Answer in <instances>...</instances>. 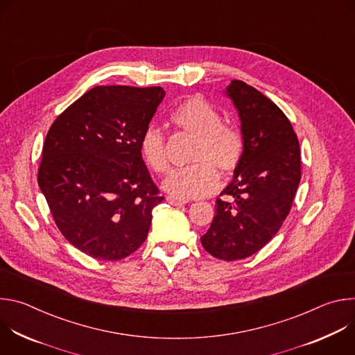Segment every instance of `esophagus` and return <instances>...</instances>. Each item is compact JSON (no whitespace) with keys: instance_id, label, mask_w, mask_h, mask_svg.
Here are the masks:
<instances>
[{"instance_id":"34e87169","label":"esophagus","mask_w":355,"mask_h":355,"mask_svg":"<svg viewBox=\"0 0 355 355\" xmlns=\"http://www.w3.org/2000/svg\"><path fill=\"white\" fill-rule=\"evenodd\" d=\"M167 202H170L171 205L174 207H181L187 204V199H181V198H175V196H167Z\"/></svg>"}]
</instances>
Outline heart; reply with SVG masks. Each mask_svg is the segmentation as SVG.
I'll return each mask as SVG.
<instances>
[{
    "label": "heart",
    "mask_w": 355,
    "mask_h": 355,
    "mask_svg": "<svg viewBox=\"0 0 355 355\" xmlns=\"http://www.w3.org/2000/svg\"><path fill=\"white\" fill-rule=\"evenodd\" d=\"M170 122L196 136L192 147L193 164L173 170L163 188L175 198H198L212 193L219 185V174H233L243 162L245 141L243 133L222 122L220 112L202 98H188L170 112ZM143 163L157 174L168 170L166 137L160 128L147 126L139 140Z\"/></svg>",
    "instance_id": "b5f03b06"
}]
</instances>
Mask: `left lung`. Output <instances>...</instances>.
I'll return each mask as SVG.
<instances>
[{"label":"left lung","mask_w":355,"mask_h":355,"mask_svg":"<svg viewBox=\"0 0 355 355\" xmlns=\"http://www.w3.org/2000/svg\"><path fill=\"white\" fill-rule=\"evenodd\" d=\"M241 122L244 157L216 199V215L200 237L216 259L234 261L263 248L286 219L300 181L299 141L285 114L240 80L226 87Z\"/></svg>","instance_id":"left-lung-1"}]
</instances>
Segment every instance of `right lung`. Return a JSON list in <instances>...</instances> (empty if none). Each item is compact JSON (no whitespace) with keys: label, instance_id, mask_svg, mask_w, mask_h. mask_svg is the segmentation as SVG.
Returning a JSON list of instances; mask_svg holds the SVG:
<instances>
[{"label":"right lung","instance_id":"add662e5","mask_svg":"<svg viewBox=\"0 0 355 355\" xmlns=\"http://www.w3.org/2000/svg\"><path fill=\"white\" fill-rule=\"evenodd\" d=\"M166 92L162 87L98 85L50 126L37 182L69 243L98 260L130 256L164 199L139 140Z\"/></svg>","mask_w":355,"mask_h":355}]
</instances>
